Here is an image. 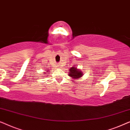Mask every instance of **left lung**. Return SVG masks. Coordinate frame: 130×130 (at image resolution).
I'll return each instance as SVG.
<instances>
[{
	"label": "left lung",
	"instance_id": "8db88e82",
	"mask_svg": "<svg viewBox=\"0 0 130 130\" xmlns=\"http://www.w3.org/2000/svg\"><path fill=\"white\" fill-rule=\"evenodd\" d=\"M83 74V73H82V71H81L80 69H78L76 67L73 66L69 69L68 75L70 77H72L71 79L77 80V79H80Z\"/></svg>",
	"mask_w": 130,
	"mask_h": 130
}]
</instances>
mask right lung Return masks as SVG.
Here are the masks:
<instances>
[{
	"label": "right lung",
	"instance_id": "add662e5",
	"mask_svg": "<svg viewBox=\"0 0 130 130\" xmlns=\"http://www.w3.org/2000/svg\"><path fill=\"white\" fill-rule=\"evenodd\" d=\"M48 70H49V69H45V72L44 73V74H46V73H47V72H48Z\"/></svg>",
	"mask_w": 130,
	"mask_h": 130
}]
</instances>
